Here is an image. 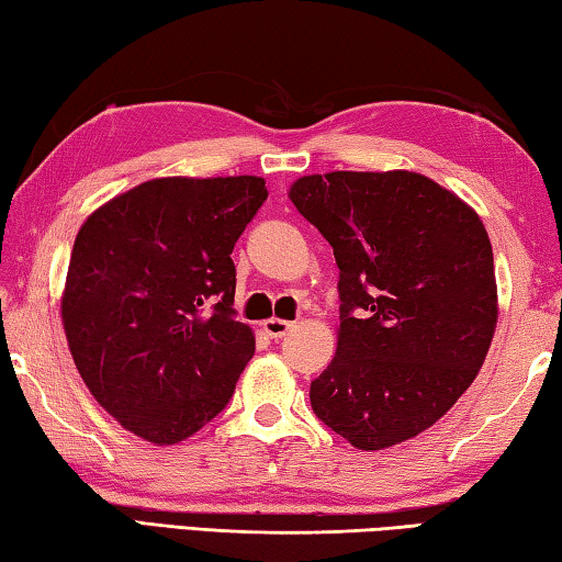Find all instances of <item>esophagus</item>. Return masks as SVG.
<instances>
[{
  "label": "esophagus",
  "instance_id": "34e87169",
  "mask_svg": "<svg viewBox=\"0 0 562 562\" xmlns=\"http://www.w3.org/2000/svg\"><path fill=\"white\" fill-rule=\"evenodd\" d=\"M262 329H265V334L270 336V339H282V336L292 329V322L274 319V316H272V319L262 322Z\"/></svg>",
  "mask_w": 562,
  "mask_h": 562
}]
</instances>
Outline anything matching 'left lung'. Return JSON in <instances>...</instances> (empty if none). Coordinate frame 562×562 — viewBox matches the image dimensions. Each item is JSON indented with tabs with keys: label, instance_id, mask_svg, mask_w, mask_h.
I'll use <instances>...</instances> for the list:
<instances>
[{
	"label": "left lung",
	"instance_id": "obj_1",
	"mask_svg": "<svg viewBox=\"0 0 562 562\" xmlns=\"http://www.w3.org/2000/svg\"><path fill=\"white\" fill-rule=\"evenodd\" d=\"M290 199L339 265V346L312 381V411L359 450L411 440L472 385L492 344L484 223L415 171L312 175Z\"/></svg>",
	"mask_w": 562,
	"mask_h": 562
}]
</instances>
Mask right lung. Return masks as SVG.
Segmentation results:
<instances>
[{
    "mask_svg": "<svg viewBox=\"0 0 562 562\" xmlns=\"http://www.w3.org/2000/svg\"><path fill=\"white\" fill-rule=\"evenodd\" d=\"M265 199L260 177L151 179L78 231L66 339L88 391L142 440L175 445L201 430L252 359L231 252Z\"/></svg>",
    "mask_w": 562,
    "mask_h": 562,
    "instance_id": "1",
    "label": "right lung"
}]
</instances>
